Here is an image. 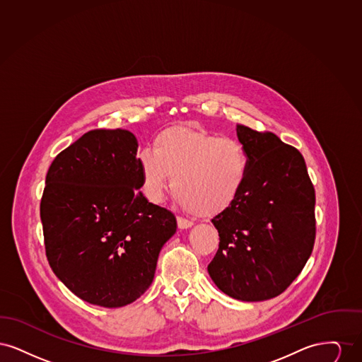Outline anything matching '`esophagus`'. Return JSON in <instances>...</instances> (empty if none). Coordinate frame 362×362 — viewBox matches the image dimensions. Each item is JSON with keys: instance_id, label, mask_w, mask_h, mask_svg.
I'll return each mask as SVG.
<instances>
[{"instance_id": "1", "label": "esophagus", "mask_w": 362, "mask_h": 362, "mask_svg": "<svg viewBox=\"0 0 362 362\" xmlns=\"http://www.w3.org/2000/svg\"><path fill=\"white\" fill-rule=\"evenodd\" d=\"M192 223L189 221V220H186V218H182V217H177V228L179 229H189L192 226Z\"/></svg>"}]
</instances>
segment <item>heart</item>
<instances>
[{
	"label": "heart",
	"instance_id": "b5f03b06",
	"mask_svg": "<svg viewBox=\"0 0 362 362\" xmlns=\"http://www.w3.org/2000/svg\"><path fill=\"white\" fill-rule=\"evenodd\" d=\"M146 198L157 204L173 177L179 205L199 217H213L232 206L245 185L250 160L238 139L204 129L173 126L153 139V152H138Z\"/></svg>",
	"mask_w": 362,
	"mask_h": 362
}]
</instances>
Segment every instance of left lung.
<instances>
[{
    "label": "left lung",
    "instance_id": "obj_1",
    "mask_svg": "<svg viewBox=\"0 0 362 362\" xmlns=\"http://www.w3.org/2000/svg\"><path fill=\"white\" fill-rule=\"evenodd\" d=\"M250 168L239 198L211 223L220 235L209 276L226 296L264 301L301 273L315 243V189L304 157L273 133L236 126Z\"/></svg>",
    "mask_w": 362,
    "mask_h": 362
}]
</instances>
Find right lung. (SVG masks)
Returning <instances> with one entry per match:
<instances>
[{
  "label": "right lung",
  "mask_w": 362,
  "mask_h": 362,
  "mask_svg": "<svg viewBox=\"0 0 362 362\" xmlns=\"http://www.w3.org/2000/svg\"><path fill=\"white\" fill-rule=\"evenodd\" d=\"M137 148L129 130L88 132L54 158L40 202L54 274L104 308L132 304L148 291L158 254L176 232L173 213L139 191Z\"/></svg>",
  "instance_id": "add662e5"
}]
</instances>
